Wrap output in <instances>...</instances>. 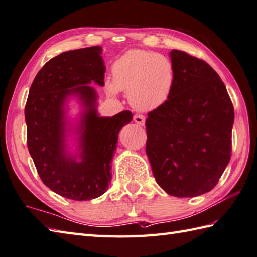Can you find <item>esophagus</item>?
Here are the masks:
<instances>
[{"mask_svg": "<svg viewBox=\"0 0 257 257\" xmlns=\"http://www.w3.org/2000/svg\"><path fill=\"white\" fill-rule=\"evenodd\" d=\"M134 121L139 125H145L146 119H145L144 115H142V114H135L134 115Z\"/></svg>", "mask_w": 257, "mask_h": 257, "instance_id": "34e87169", "label": "esophagus"}]
</instances>
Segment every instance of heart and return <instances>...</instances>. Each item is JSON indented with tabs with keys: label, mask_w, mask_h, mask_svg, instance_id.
<instances>
[{
	"label": "heart",
	"mask_w": 257,
	"mask_h": 257,
	"mask_svg": "<svg viewBox=\"0 0 257 257\" xmlns=\"http://www.w3.org/2000/svg\"><path fill=\"white\" fill-rule=\"evenodd\" d=\"M112 82L107 91L128 92L130 104L139 111H153L172 95L176 74L172 60L164 54L130 50L112 64Z\"/></svg>",
	"instance_id": "heart-1"
}]
</instances>
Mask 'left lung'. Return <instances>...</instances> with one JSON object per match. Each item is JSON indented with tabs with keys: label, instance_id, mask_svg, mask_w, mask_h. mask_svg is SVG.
<instances>
[{
	"label": "left lung",
	"instance_id": "1",
	"mask_svg": "<svg viewBox=\"0 0 257 257\" xmlns=\"http://www.w3.org/2000/svg\"><path fill=\"white\" fill-rule=\"evenodd\" d=\"M172 95L146 120V154L168 195L196 197L212 190L230 159L234 108L215 70L179 50Z\"/></svg>",
	"mask_w": 257,
	"mask_h": 257
}]
</instances>
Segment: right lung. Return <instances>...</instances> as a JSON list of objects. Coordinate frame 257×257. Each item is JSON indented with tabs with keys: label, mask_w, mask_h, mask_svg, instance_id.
I'll return each instance as SVG.
<instances>
[{
	"label": "right lung",
	"mask_w": 257,
	"mask_h": 257,
	"mask_svg": "<svg viewBox=\"0 0 257 257\" xmlns=\"http://www.w3.org/2000/svg\"><path fill=\"white\" fill-rule=\"evenodd\" d=\"M101 54L97 45L52 58L34 78L25 104L28 148L40 178L52 192L79 202L107 192L118 134L133 120L130 111L98 112L91 83L104 85Z\"/></svg>",
	"instance_id": "obj_1"
}]
</instances>
